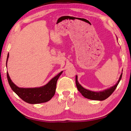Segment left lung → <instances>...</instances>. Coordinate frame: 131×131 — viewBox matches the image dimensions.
<instances>
[{
  "label": "left lung",
  "mask_w": 131,
  "mask_h": 131,
  "mask_svg": "<svg viewBox=\"0 0 131 131\" xmlns=\"http://www.w3.org/2000/svg\"><path fill=\"white\" fill-rule=\"evenodd\" d=\"M122 73L121 74L119 80L118 82L116 83V84L115 85L113 86L112 87H110V88H108L107 90H105L102 91L94 92L88 90L87 89L83 88L82 86L79 84L78 81L77 75H76L75 77L76 85L78 88V90L80 92V93H82V95L84 96L85 98L92 100H100V101H102V100H104L108 98V97L113 93V92L115 91L116 88L117 87V85H118L119 82H120V80L122 78Z\"/></svg>",
  "instance_id": "1"
}]
</instances>
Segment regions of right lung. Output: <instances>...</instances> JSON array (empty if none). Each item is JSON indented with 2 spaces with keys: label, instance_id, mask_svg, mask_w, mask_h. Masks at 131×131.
<instances>
[{
  "label": "right lung",
  "instance_id": "add662e5",
  "mask_svg": "<svg viewBox=\"0 0 131 131\" xmlns=\"http://www.w3.org/2000/svg\"><path fill=\"white\" fill-rule=\"evenodd\" d=\"M8 57L9 54L7 56V63ZM62 73V71H61L43 87L30 88L18 87L12 82L8 73H7V75L10 88L22 100L29 104H37L46 102L53 97L56 89L57 80Z\"/></svg>",
  "mask_w": 131,
  "mask_h": 131
}]
</instances>
